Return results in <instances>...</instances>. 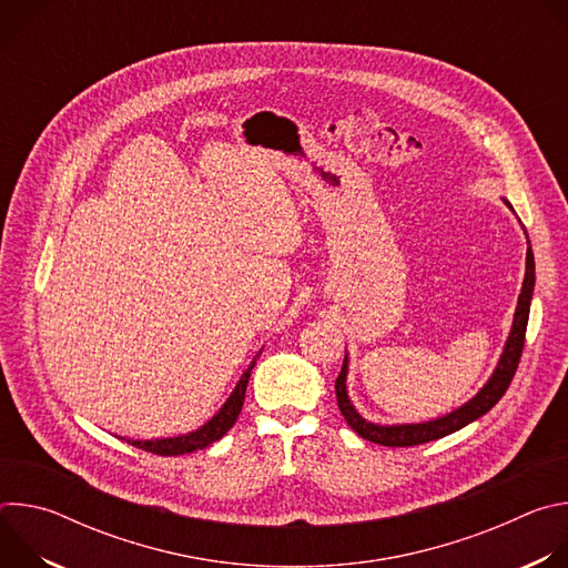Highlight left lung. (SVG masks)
<instances>
[{
    "instance_id": "left-lung-1",
    "label": "left lung",
    "mask_w": 568,
    "mask_h": 568,
    "mask_svg": "<svg viewBox=\"0 0 568 568\" xmlns=\"http://www.w3.org/2000/svg\"><path fill=\"white\" fill-rule=\"evenodd\" d=\"M504 202L515 213L513 204L508 200H504ZM519 224H521V220H519ZM521 229L526 233L524 224H521ZM526 240H528V233H526ZM532 292H535V256H532V247H530V240H528L526 274H524L521 292H519V298H517V307H515L513 328L508 333V339L504 344L501 357H499L490 379L478 388V393L474 397H469L465 404H460L458 409H454V412H449L445 416L425 420V423L379 425V423L366 420L355 409V404L351 402V395H348V368H351L348 364H351V359H348V351H346L344 366H342V373H339V377L335 382V388H337L339 412L346 418V423L351 425V429H355L362 438H366L371 443H377V445H384V447H412V445H423V443L449 436V434L467 427L469 423H474L480 416L488 414L495 407V404L504 397V393L508 390V386H510V382L515 377V371H517V364H519V357H521V351H524Z\"/></svg>"
}]
</instances>
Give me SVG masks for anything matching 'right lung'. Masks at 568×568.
<instances>
[{"instance_id": "1", "label": "right lung", "mask_w": 568, "mask_h": 568, "mask_svg": "<svg viewBox=\"0 0 568 568\" xmlns=\"http://www.w3.org/2000/svg\"><path fill=\"white\" fill-rule=\"evenodd\" d=\"M263 348L256 353V357L252 359V364L245 368V373L240 375L237 384L233 386L231 395L226 397V402L220 407V412L206 420L202 427L189 432V434H180V436H169V438H150V440H134V438H128L130 445L139 447V449H145V452H152V454H159V456H180V454H191L195 449H204L209 445H213L215 440H220L231 427L233 423L237 420L240 416V409H242V402H245V390H247V384H250V377H252V371L256 366V359L261 357ZM125 440V438H123Z\"/></svg>"}]
</instances>
